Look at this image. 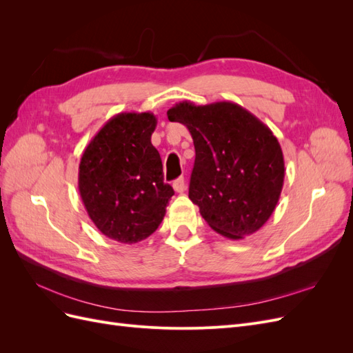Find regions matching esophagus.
<instances>
[{
  "label": "esophagus",
  "instance_id": "esophagus-1",
  "mask_svg": "<svg viewBox=\"0 0 353 353\" xmlns=\"http://www.w3.org/2000/svg\"><path fill=\"white\" fill-rule=\"evenodd\" d=\"M172 187H174V190L176 191V193H184V190H185V179H184V176H179L178 179H175Z\"/></svg>",
  "mask_w": 353,
  "mask_h": 353
}]
</instances>
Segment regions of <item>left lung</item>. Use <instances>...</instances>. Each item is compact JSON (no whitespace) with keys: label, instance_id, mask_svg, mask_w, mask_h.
Listing matches in <instances>:
<instances>
[{"label":"left lung","instance_id":"8db88e82","mask_svg":"<svg viewBox=\"0 0 353 353\" xmlns=\"http://www.w3.org/2000/svg\"><path fill=\"white\" fill-rule=\"evenodd\" d=\"M168 119L187 126L193 138L188 197L208 225L231 240L261 230L280 200L285 170L270 128L232 101H181Z\"/></svg>","mask_w":353,"mask_h":353}]
</instances>
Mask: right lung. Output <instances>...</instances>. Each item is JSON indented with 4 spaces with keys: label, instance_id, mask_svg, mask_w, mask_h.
Wrapping results in <instances>:
<instances>
[{
    "label": "right lung",
    "instance_id": "obj_1",
    "mask_svg": "<svg viewBox=\"0 0 353 353\" xmlns=\"http://www.w3.org/2000/svg\"><path fill=\"white\" fill-rule=\"evenodd\" d=\"M150 112L117 113L85 147L78 188L88 216L105 237L123 244L147 239L163 221L174 190L152 144Z\"/></svg>",
    "mask_w": 353,
    "mask_h": 353
}]
</instances>
